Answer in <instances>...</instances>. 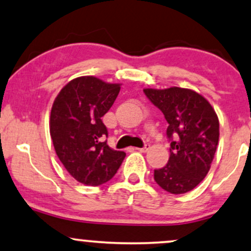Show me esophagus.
Wrapping results in <instances>:
<instances>
[{"mask_svg":"<svg viewBox=\"0 0 251 251\" xmlns=\"http://www.w3.org/2000/svg\"><path fill=\"white\" fill-rule=\"evenodd\" d=\"M149 149H150V145L149 144H147L143 148H136V150L140 151V152H147V151L149 150Z\"/></svg>","mask_w":251,"mask_h":251,"instance_id":"34e87169","label":"esophagus"}]
</instances>
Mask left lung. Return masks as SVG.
I'll use <instances>...</instances> for the list:
<instances>
[{"instance_id": "1", "label": "left lung", "mask_w": 251, "mask_h": 251, "mask_svg": "<svg viewBox=\"0 0 251 251\" xmlns=\"http://www.w3.org/2000/svg\"><path fill=\"white\" fill-rule=\"evenodd\" d=\"M143 91L165 116L169 123L166 135L171 141L169 162L154 170V181L172 194L190 192L211 169L220 135L218 115L211 103L192 89Z\"/></svg>"}]
</instances>
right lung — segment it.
<instances>
[{
	"mask_svg": "<svg viewBox=\"0 0 251 251\" xmlns=\"http://www.w3.org/2000/svg\"><path fill=\"white\" fill-rule=\"evenodd\" d=\"M121 89L92 75L64 86L52 104L50 135L58 158L79 182L99 186L115 176L126 157L108 147L101 117L110 109Z\"/></svg>",
	"mask_w": 251,
	"mask_h": 251,
	"instance_id": "1",
	"label": "right lung"
}]
</instances>
